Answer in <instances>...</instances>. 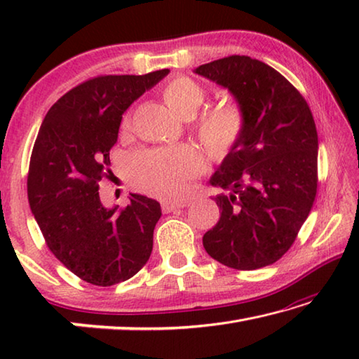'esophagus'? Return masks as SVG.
<instances>
[{
    "label": "esophagus",
    "instance_id": "1",
    "mask_svg": "<svg viewBox=\"0 0 359 359\" xmlns=\"http://www.w3.org/2000/svg\"><path fill=\"white\" fill-rule=\"evenodd\" d=\"M188 201L185 199H182V201H165L161 204V209L163 212H172L175 209H180V208H187Z\"/></svg>",
    "mask_w": 359,
    "mask_h": 359
}]
</instances>
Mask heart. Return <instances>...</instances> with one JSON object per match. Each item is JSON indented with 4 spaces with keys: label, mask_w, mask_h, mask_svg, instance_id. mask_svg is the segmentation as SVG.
Returning a JSON list of instances; mask_svg holds the SVG:
<instances>
[{
    "label": "heart",
    "mask_w": 359,
    "mask_h": 359,
    "mask_svg": "<svg viewBox=\"0 0 359 359\" xmlns=\"http://www.w3.org/2000/svg\"><path fill=\"white\" fill-rule=\"evenodd\" d=\"M163 100L180 117H191L205 100L204 88L193 79L179 76L163 87ZM125 118L123 126H128ZM242 123L241 109L236 104L217 106L204 112L198 130L212 154L222 155L239 137ZM201 168V156L190 145L142 150L128 161V179L139 190L158 198H172L184 190L187 180Z\"/></svg>",
    "instance_id": "1"
}]
</instances>
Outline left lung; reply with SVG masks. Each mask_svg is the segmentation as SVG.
Here are the masks:
<instances>
[{
	"label": "left lung",
	"instance_id": "left-lung-1",
	"mask_svg": "<svg viewBox=\"0 0 359 359\" xmlns=\"http://www.w3.org/2000/svg\"><path fill=\"white\" fill-rule=\"evenodd\" d=\"M198 76L228 88L242 130L210 177L228 190L212 199L220 220L203 238L212 258L252 271L293 245L317 194L318 135L302 95L280 72L245 55L198 66Z\"/></svg>",
	"mask_w": 359,
	"mask_h": 359
}]
</instances>
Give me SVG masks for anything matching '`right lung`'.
I'll list each match as a JSON object with an SVG mask.
<instances>
[{
    "label": "right lung",
    "instance_id": "add662e5",
    "mask_svg": "<svg viewBox=\"0 0 359 359\" xmlns=\"http://www.w3.org/2000/svg\"><path fill=\"white\" fill-rule=\"evenodd\" d=\"M169 74L98 76L53 104L36 137L28 171V203L50 252L82 280L111 287L147 263L160 203L131 193L125 209H107L100 180L109 171L121 115Z\"/></svg>",
    "mask_w": 359,
    "mask_h": 359
}]
</instances>
